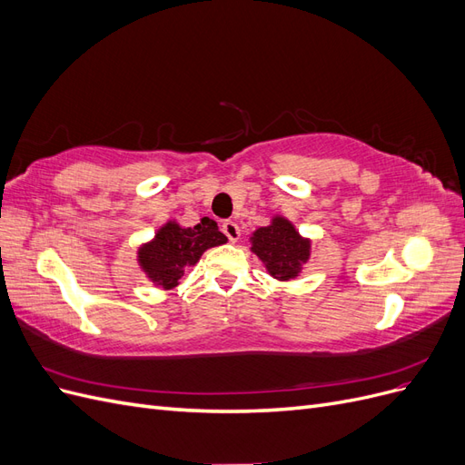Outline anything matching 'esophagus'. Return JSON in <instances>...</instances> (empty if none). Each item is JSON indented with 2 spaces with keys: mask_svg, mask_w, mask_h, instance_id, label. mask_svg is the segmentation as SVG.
<instances>
[{
  "mask_svg": "<svg viewBox=\"0 0 465 465\" xmlns=\"http://www.w3.org/2000/svg\"><path fill=\"white\" fill-rule=\"evenodd\" d=\"M221 229H223L224 236H227L231 242H236L238 238H241V229H238V224L234 221H224Z\"/></svg>",
  "mask_w": 465,
  "mask_h": 465,
  "instance_id": "34e87169",
  "label": "esophagus"
}]
</instances>
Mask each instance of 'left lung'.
Wrapping results in <instances>:
<instances>
[{
	"mask_svg": "<svg viewBox=\"0 0 465 465\" xmlns=\"http://www.w3.org/2000/svg\"><path fill=\"white\" fill-rule=\"evenodd\" d=\"M252 252L275 279L285 281L299 275L301 265L311 256V242L301 238L287 219L275 217L270 227H262L252 236Z\"/></svg>",
	"mask_w": 465,
	"mask_h": 465,
	"instance_id": "obj_1",
	"label": "left lung"
}]
</instances>
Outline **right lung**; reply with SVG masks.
Here are the masks:
<instances>
[{
  "label": "right lung",
  "mask_w": 465,
  "mask_h": 465,
  "mask_svg": "<svg viewBox=\"0 0 465 465\" xmlns=\"http://www.w3.org/2000/svg\"><path fill=\"white\" fill-rule=\"evenodd\" d=\"M227 242L217 223L203 217L200 224L182 229L176 223H166L154 234V241L139 248V263L154 283L173 289L184 275L186 267L193 265L207 248Z\"/></svg>",
  "instance_id": "obj_1"
}]
</instances>
